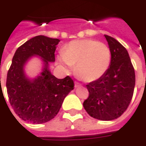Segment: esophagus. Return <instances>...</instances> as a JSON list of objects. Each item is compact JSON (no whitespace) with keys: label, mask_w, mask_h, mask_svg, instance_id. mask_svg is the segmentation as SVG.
<instances>
[{"label":"esophagus","mask_w":146,"mask_h":146,"mask_svg":"<svg viewBox=\"0 0 146 146\" xmlns=\"http://www.w3.org/2000/svg\"><path fill=\"white\" fill-rule=\"evenodd\" d=\"M80 86H81V84H80V83L75 82V88H79V87H80Z\"/></svg>","instance_id":"34e87169"}]
</instances>
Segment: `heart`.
I'll list each match as a JSON object with an SVG mask.
<instances>
[{
  "label": "heart",
  "mask_w": 146,
  "mask_h": 146,
  "mask_svg": "<svg viewBox=\"0 0 146 146\" xmlns=\"http://www.w3.org/2000/svg\"><path fill=\"white\" fill-rule=\"evenodd\" d=\"M58 61L67 71L72 70L75 66V73L78 78L85 82H92L109 70L111 51L106 44L95 40H76L64 48Z\"/></svg>",
  "instance_id": "b5f03b06"
}]
</instances>
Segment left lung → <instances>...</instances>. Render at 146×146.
Masks as SVG:
<instances>
[{
    "mask_svg": "<svg viewBox=\"0 0 146 146\" xmlns=\"http://www.w3.org/2000/svg\"><path fill=\"white\" fill-rule=\"evenodd\" d=\"M111 51V63L103 76L86 87L89 97L84 107L90 116L100 120L117 119L131 101L135 73L126 48L112 36L105 35Z\"/></svg>",
    "mask_w": 146,
    "mask_h": 146,
    "instance_id": "1",
    "label": "left lung"
}]
</instances>
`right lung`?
<instances>
[{
    "instance_id": "obj_1",
    "label": "right lung",
    "mask_w": 146,
    "mask_h": 146,
    "mask_svg": "<svg viewBox=\"0 0 146 146\" xmlns=\"http://www.w3.org/2000/svg\"><path fill=\"white\" fill-rule=\"evenodd\" d=\"M60 42L57 38L39 35L18 48L7 75V92L10 104L20 117L28 123H44L53 119L67 95L74 88L70 76L58 79L50 71L54 51ZM39 57L42 69L37 76L30 78L25 68L31 58Z\"/></svg>"
}]
</instances>
